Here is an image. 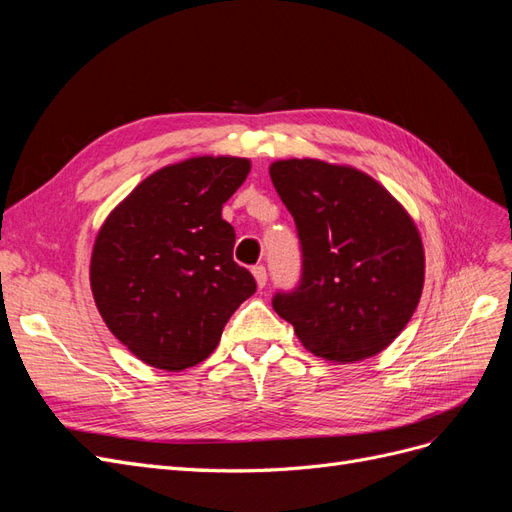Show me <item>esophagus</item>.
Returning <instances> with one entry per match:
<instances>
[{
  "label": "esophagus",
  "mask_w": 512,
  "mask_h": 512,
  "mask_svg": "<svg viewBox=\"0 0 512 512\" xmlns=\"http://www.w3.org/2000/svg\"><path fill=\"white\" fill-rule=\"evenodd\" d=\"M252 273H254V277H256L258 288H265V286H267V269L262 267V265H256V267L252 269Z\"/></svg>",
  "instance_id": "1"
}]
</instances>
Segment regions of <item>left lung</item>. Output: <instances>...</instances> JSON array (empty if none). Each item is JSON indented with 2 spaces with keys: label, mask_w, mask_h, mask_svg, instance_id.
Masks as SVG:
<instances>
[{
  "label": "left lung",
  "mask_w": 512,
  "mask_h": 512,
  "mask_svg": "<svg viewBox=\"0 0 512 512\" xmlns=\"http://www.w3.org/2000/svg\"><path fill=\"white\" fill-rule=\"evenodd\" d=\"M297 224L301 280L273 309L333 363L374 356L404 331L423 292L425 252L406 209L352 166L280 160L269 168Z\"/></svg>",
  "instance_id": "left-lung-1"
}]
</instances>
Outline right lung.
I'll return each instance as SVG.
<instances>
[{
  "instance_id": "right-lung-1",
  "label": "right lung",
  "mask_w": 512,
  "mask_h": 512,
  "mask_svg": "<svg viewBox=\"0 0 512 512\" xmlns=\"http://www.w3.org/2000/svg\"><path fill=\"white\" fill-rule=\"evenodd\" d=\"M250 173L245 158H190L138 183L102 224L91 292L106 327L143 363L181 371L218 348L235 309L256 292L232 260L222 205Z\"/></svg>"
}]
</instances>
